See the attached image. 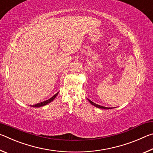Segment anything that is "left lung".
Returning a JSON list of instances; mask_svg holds the SVG:
<instances>
[{"label": "left lung", "mask_w": 153, "mask_h": 153, "mask_svg": "<svg viewBox=\"0 0 153 153\" xmlns=\"http://www.w3.org/2000/svg\"><path fill=\"white\" fill-rule=\"evenodd\" d=\"M88 101L90 102V104H92V105L95 106V107H97V108H103V109H110V108H110V107L108 108V107H103V106H100V105H97V104H96V103L93 102L92 101H91V100H89V99H88Z\"/></svg>", "instance_id": "left-lung-1"}]
</instances>
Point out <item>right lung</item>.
<instances>
[{
	"instance_id": "obj_1",
	"label": "right lung",
	"mask_w": 153,
	"mask_h": 153,
	"mask_svg": "<svg viewBox=\"0 0 153 153\" xmlns=\"http://www.w3.org/2000/svg\"><path fill=\"white\" fill-rule=\"evenodd\" d=\"M58 94H59V92L56 93V94H55V95L53 96V97H52L51 98H49V99L45 100V101L39 102V103H38V104L34 105H32V107H43V106H45L46 105H48V103L51 102L54 99H55L56 96L58 95Z\"/></svg>"
}]
</instances>
